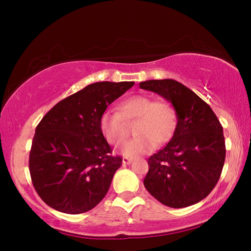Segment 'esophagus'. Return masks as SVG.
<instances>
[{
  "label": "esophagus",
  "instance_id": "obj_1",
  "mask_svg": "<svg viewBox=\"0 0 251 251\" xmlns=\"http://www.w3.org/2000/svg\"><path fill=\"white\" fill-rule=\"evenodd\" d=\"M122 162L123 164H130L132 162V159H130V157H123Z\"/></svg>",
  "mask_w": 251,
  "mask_h": 251
}]
</instances>
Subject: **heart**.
Listing matches in <instances>:
<instances>
[{"instance_id": "heart-1", "label": "heart", "mask_w": 251, "mask_h": 251, "mask_svg": "<svg viewBox=\"0 0 251 251\" xmlns=\"http://www.w3.org/2000/svg\"><path fill=\"white\" fill-rule=\"evenodd\" d=\"M136 122L135 135L123 147L126 155H136L153 150L171 139L176 131L178 115L170 101L154 100L147 95L132 96L119 105V113L105 111L99 119V128L106 142L120 146L126 142L129 129L126 125Z\"/></svg>"}]
</instances>
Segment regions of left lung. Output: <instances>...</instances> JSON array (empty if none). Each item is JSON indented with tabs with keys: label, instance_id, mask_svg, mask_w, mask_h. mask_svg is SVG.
<instances>
[{
	"label": "left lung",
	"instance_id": "8db88e82",
	"mask_svg": "<svg viewBox=\"0 0 251 251\" xmlns=\"http://www.w3.org/2000/svg\"><path fill=\"white\" fill-rule=\"evenodd\" d=\"M139 87L162 96L178 115L173 138L147 160L150 169L144 186L168 207L198 203L214 190L225 162L221 122L207 102L179 82L150 80Z\"/></svg>",
	"mask_w": 251,
	"mask_h": 251
}]
</instances>
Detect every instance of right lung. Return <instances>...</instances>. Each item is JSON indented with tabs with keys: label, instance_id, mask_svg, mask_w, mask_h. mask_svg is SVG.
I'll use <instances>...</instances> for the list:
<instances>
[{
	"label": "right lung",
	"instance_id": "add662e5",
	"mask_svg": "<svg viewBox=\"0 0 251 251\" xmlns=\"http://www.w3.org/2000/svg\"><path fill=\"white\" fill-rule=\"evenodd\" d=\"M133 84H89L54 105L37 125L29 173L34 188L49 207L65 214H82L104 199L122 157L112 155L99 119Z\"/></svg>",
	"mask_w": 251,
	"mask_h": 251
}]
</instances>
